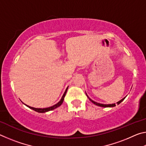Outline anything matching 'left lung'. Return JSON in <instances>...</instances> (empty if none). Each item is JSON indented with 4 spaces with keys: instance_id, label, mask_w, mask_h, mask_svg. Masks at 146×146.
Instances as JSON below:
<instances>
[{
    "instance_id": "8db88e82",
    "label": "left lung",
    "mask_w": 146,
    "mask_h": 146,
    "mask_svg": "<svg viewBox=\"0 0 146 146\" xmlns=\"http://www.w3.org/2000/svg\"><path fill=\"white\" fill-rule=\"evenodd\" d=\"M86 95H87V97H88V98H89V99H90V100L91 101V102H93L94 104H95V105H97V106H100V107H103V108H113V107H115V106H116V105H115V104H100V103H98V102H95V101H93V100H91V98L88 97V95H87V93H86ZM126 97H125L124 98H123L122 100H120V101H118V102H117V104L118 105V104H120L122 102V101L125 99V98Z\"/></svg>"
}]
</instances>
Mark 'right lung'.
I'll list each match as a JSON object with an SVG mask.
<instances>
[{
	"label": "right lung",
	"mask_w": 146,
	"mask_h": 146,
	"mask_svg": "<svg viewBox=\"0 0 146 146\" xmlns=\"http://www.w3.org/2000/svg\"><path fill=\"white\" fill-rule=\"evenodd\" d=\"M68 87L66 88V90L65 91V92H64V95H62V97L60 100L59 101V102L58 103H56V104L53 105L52 106H51V107H48V108H33V107H31V106H29L28 105L25 104H25L27 107H28L29 108L31 109V110H33L34 111H35L38 112V113H46V112H48V111H51V110H55V109H56V108L59 107V106L62 105V104L63 103V101H64V97H65L66 96V92H67V90H68Z\"/></svg>",
	"instance_id": "add662e5"
}]
</instances>
